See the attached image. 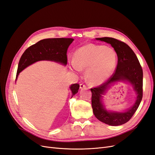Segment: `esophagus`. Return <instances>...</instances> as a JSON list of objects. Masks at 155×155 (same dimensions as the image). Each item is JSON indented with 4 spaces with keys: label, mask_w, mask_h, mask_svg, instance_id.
I'll return each mask as SVG.
<instances>
[{
    "label": "esophagus",
    "mask_w": 155,
    "mask_h": 155,
    "mask_svg": "<svg viewBox=\"0 0 155 155\" xmlns=\"http://www.w3.org/2000/svg\"><path fill=\"white\" fill-rule=\"evenodd\" d=\"M79 87H80L81 89H83V88H86V85H84V84L83 83H81L80 85H79Z\"/></svg>",
    "instance_id": "esophagus-1"
}]
</instances>
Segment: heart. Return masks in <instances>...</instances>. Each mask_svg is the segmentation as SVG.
<instances>
[{
  "label": "heart",
  "instance_id": "1",
  "mask_svg": "<svg viewBox=\"0 0 155 155\" xmlns=\"http://www.w3.org/2000/svg\"><path fill=\"white\" fill-rule=\"evenodd\" d=\"M117 64V55L110 47L88 44L76 50L72 68L76 71L87 70L86 77L92 85H99L109 78Z\"/></svg>",
  "mask_w": 155,
  "mask_h": 155
}]
</instances>
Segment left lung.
Masks as SVG:
<instances>
[{"instance_id": "1", "label": "left lung", "mask_w": 155, "mask_h": 155, "mask_svg": "<svg viewBox=\"0 0 155 155\" xmlns=\"http://www.w3.org/2000/svg\"><path fill=\"white\" fill-rule=\"evenodd\" d=\"M111 45L118 56L116 69L112 76L99 87L91 88L92 107L97 119L109 125H123L132 118L137 111L143 96V71L133 50L124 42L112 37L96 38ZM118 81L129 82L137 96L133 106L123 112L107 111L102 104V97L112 84Z\"/></svg>"}]
</instances>
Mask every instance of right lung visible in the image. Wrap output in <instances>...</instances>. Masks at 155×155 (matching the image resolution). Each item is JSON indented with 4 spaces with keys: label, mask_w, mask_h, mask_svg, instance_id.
<instances>
[{
    "label": "right lung",
    "mask_w": 155,
    "mask_h": 155,
    "mask_svg": "<svg viewBox=\"0 0 155 155\" xmlns=\"http://www.w3.org/2000/svg\"><path fill=\"white\" fill-rule=\"evenodd\" d=\"M74 41L72 38H53L41 40L28 48L18 63L16 79L23 70L39 61H51L63 65L67 64V52L68 46ZM79 85L73 84L70 87L72 97L78 92Z\"/></svg>",
    "instance_id": "obj_1"
}]
</instances>
